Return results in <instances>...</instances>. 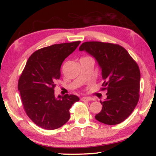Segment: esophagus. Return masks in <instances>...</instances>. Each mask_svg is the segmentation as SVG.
Instances as JSON below:
<instances>
[{
  "label": "esophagus",
  "mask_w": 156,
  "mask_h": 156,
  "mask_svg": "<svg viewBox=\"0 0 156 156\" xmlns=\"http://www.w3.org/2000/svg\"><path fill=\"white\" fill-rule=\"evenodd\" d=\"M94 99L91 97H83L81 98V100L83 101H89V100H93Z\"/></svg>",
  "instance_id": "1"
}]
</instances>
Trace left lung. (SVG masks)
Returning a JSON list of instances; mask_svg holds the SVG:
<instances>
[{
    "instance_id": "8db88e82",
    "label": "left lung",
    "mask_w": 156,
    "mask_h": 156,
    "mask_svg": "<svg viewBox=\"0 0 156 156\" xmlns=\"http://www.w3.org/2000/svg\"><path fill=\"white\" fill-rule=\"evenodd\" d=\"M93 56L102 69V91L107 99L95 118L105 125H114L126 120L138 104L140 72L128 51L118 44L98 41L84 42L79 47Z\"/></svg>"
}]
</instances>
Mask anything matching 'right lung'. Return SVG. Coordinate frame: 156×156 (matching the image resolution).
Wrapping results in <instances>:
<instances>
[{"instance_id": "obj_1", "label": "right lung", "mask_w": 156, "mask_h": 156, "mask_svg": "<svg viewBox=\"0 0 156 156\" xmlns=\"http://www.w3.org/2000/svg\"><path fill=\"white\" fill-rule=\"evenodd\" d=\"M80 41L55 44L34 51L20 76L18 89L28 117L40 127L54 130L69 120V109L79 100L66 94L55 98L54 88L60 77V67Z\"/></svg>"}]
</instances>
